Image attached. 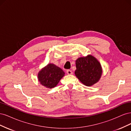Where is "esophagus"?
<instances>
[{"label": "esophagus", "instance_id": "34e87169", "mask_svg": "<svg viewBox=\"0 0 131 131\" xmlns=\"http://www.w3.org/2000/svg\"><path fill=\"white\" fill-rule=\"evenodd\" d=\"M67 73L68 74V75H72L73 74L72 71L70 70H67Z\"/></svg>", "mask_w": 131, "mask_h": 131}]
</instances>
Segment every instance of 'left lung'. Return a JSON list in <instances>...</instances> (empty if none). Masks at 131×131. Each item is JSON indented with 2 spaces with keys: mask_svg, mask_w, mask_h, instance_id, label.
<instances>
[{
  "mask_svg": "<svg viewBox=\"0 0 131 131\" xmlns=\"http://www.w3.org/2000/svg\"><path fill=\"white\" fill-rule=\"evenodd\" d=\"M75 64V76L83 84L91 86L100 80L102 74V67L100 62L92 55L78 58Z\"/></svg>",
  "mask_w": 131,
  "mask_h": 131,
  "instance_id": "obj_1",
  "label": "left lung"
}]
</instances>
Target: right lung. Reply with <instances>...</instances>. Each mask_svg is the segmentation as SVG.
<instances>
[{"mask_svg": "<svg viewBox=\"0 0 131 131\" xmlns=\"http://www.w3.org/2000/svg\"><path fill=\"white\" fill-rule=\"evenodd\" d=\"M64 72L59 67L52 63H49L38 74L40 84L46 88L52 89L56 86L61 79L64 76Z\"/></svg>", "mask_w": 131, "mask_h": 131, "instance_id": "right-lung-1", "label": "right lung"}]
</instances>
